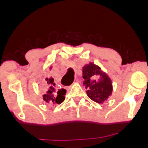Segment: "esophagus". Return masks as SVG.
Here are the masks:
<instances>
[{
  "label": "esophagus",
  "instance_id": "1",
  "mask_svg": "<svg viewBox=\"0 0 148 148\" xmlns=\"http://www.w3.org/2000/svg\"><path fill=\"white\" fill-rule=\"evenodd\" d=\"M66 89H67V90H69V89H70V87H68V88H66Z\"/></svg>",
  "mask_w": 148,
  "mask_h": 148
}]
</instances>
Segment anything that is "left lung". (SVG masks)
Segmentation results:
<instances>
[{"label": "left lung", "instance_id": "left-lung-1", "mask_svg": "<svg viewBox=\"0 0 148 148\" xmlns=\"http://www.w3.org/2000/svg\"><path fill=\"white\" fill-rule=\"evenodd\" d=\"M82 72L88 97L97 103H103L113 92V84L109 76L92 62L84 65Z\"/></svg>", "mask_w": 148, "mask_h": 148}]
</instances>
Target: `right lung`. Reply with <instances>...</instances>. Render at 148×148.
I'll return each mask as SVG.
<instances>
[{"mask_svg": "<svg viewBox=\"0 0 148 148\" xmlns=\"http://www.w3.org/2000/svg\"><path fill=\"white\" fill-rule=\"evenodd\" d=\"M50 69H52V67H50ZM45 94L42 95L43 100L47 103H61L64 101V95L66 94V90L64 88L62 89H56L55 87L56 84L54 83V80L51 76L50 78H47L45 79Z\"/></svg>", "mask_w": 148, "mask_h": 148, "instance_id": "add662e5", "label": "right lung"}]
</instances>
